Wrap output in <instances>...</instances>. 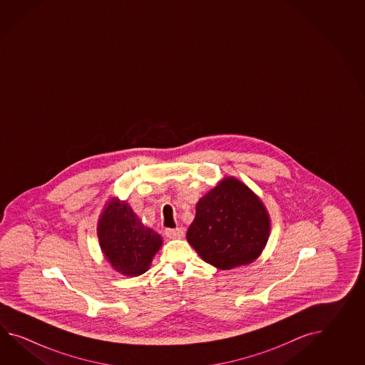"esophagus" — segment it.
<instances>
[{
  "label": "esophagus",
  "instance_id": "1",
  "mask_svg": "<svg viewBox=\"0 0 365 365\" xmlns=\"http://www.w3.org/2000/svg\"><path fill=\"white\" fill-rule=\"evenodd\" d=\"M165 236L170 239H180L184 236V230L179 227V228H167L165 230Z\"/></svg>",
  "mask_w": 365,
  "mask_h": 365
}]
</instances>
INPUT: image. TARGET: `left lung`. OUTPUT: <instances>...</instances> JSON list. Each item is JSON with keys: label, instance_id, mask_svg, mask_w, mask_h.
Masks as SVG:
<instances>
[{"label": "left lung", "instance_id": "8db88e82", "mask_svg": "<svg viewBox=\"0 0 365 365\" xmlns=\"http://www.w3.org/2000/svg\"><path fill=\"white\" fill-rule=\"evenodd\" d=\"M269 233L262 201L240 180L225 178L197 203L186 239L205 262L230 270L257 259Z\"/></svg>", "mask_w": 365, "mask_h": 365}]
</instances>
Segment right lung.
Masks as SVG:
<instances>
[{
  "instance_id": "1",
  "label": "right lung",
  "mask_w": 365,
  "mask_h": 365,
  "mask_svg": "<svg viewBox=\"0 0 365 365\" xmlns=\"http://www.w3.org/2000/svg\"><path fill=\"white\" fill-rule=\"evenodd\" d=\"M101 250L116 272L137 277L148 272L163 244L159 233L142 225L125 201L112 198L98 223Z\"/></svg>"
}]
</instances>
